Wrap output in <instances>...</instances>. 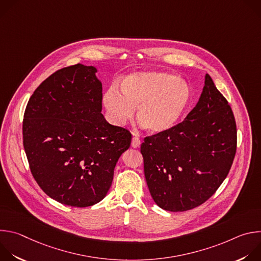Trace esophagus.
Segmentation results:
<instances>
[{
    "label": "esophagus",
    "instance_id": "esophagus-1",
    "mask_svg": "<svg viewBox=\"0 0 261 261\" xmlns=\"http://www.w3.org/2000/svg\"><path fill=\"white\" fill-rule=\"evenodd\" d=\"M140 140H139V138H137V137H133L132 138V141H131V146L133 147V148H137V147H139L140 146Z\"/></svg>",
    "mask_w": 261,
    "mask_h": 261
}]
</instances>
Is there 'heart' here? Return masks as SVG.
Wrapping results in <instances>:
<instances>
[{
	"mask_svg": "<svg viewBox=\"0 0 261 261\" xmlns=\"http://www.w3.org/2000/svg\"><path fill=\"white\" fill-rule=\"evenodd\" d=\"M122 91L111 86L103 97L110 120L125 125L134 116L151 134H163L173 129L187 113L192 101V89L176 74L141 71L129 74L122 82Z\"/></svg>",
	"mask_w": 261,
	"mask_h": 261,
	"instance_id": "b5f03b06",
	"label": "heart"
}]
</instances>
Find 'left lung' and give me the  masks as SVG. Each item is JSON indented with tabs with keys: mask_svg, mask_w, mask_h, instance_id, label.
Segmentation results:
<instances>
[{
	"mask_svg": "<svg viewBox=\"0 0 261 261\" xmlns=\"http://www.w3.org/2000/svg\"><path fill=\"white\" fill-rule=\"evenodd\" d=\"M237 125L227 100L208 74L195 107L170 131L144 138V176L156 204L184 212L206 201L230 170Z\"/></svg>",
	"mask_w": 261,
	"mask_h": 261,
	"instance_id": "obj_1",
	"label": "left lung"
}]
</instances>
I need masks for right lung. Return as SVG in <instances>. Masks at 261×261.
Masks as SVG:
<instances>
[{"mask_svg": "<svg viewBox=\"0 0 261 261\" xmlns=\"http://www.w3.org/2000/svg\"><path fill=\"white\" fill-rule=\"evenodd\" d=\"M97 68L76 64L47 77L31 96L23 146L32 174L53 199L86 207L101 201L131 143L128 130L102 115Z\"/></svg>", "mask_w": 261, "mask_h": 261, "instance_id": "obj_1", "label": "right lung"}]
</instances>
